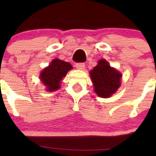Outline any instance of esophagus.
<instances>
[{"label": "esophagus", "instance_id": "obj_1", "mask_svg": "<svg viewBox=\"0 0 156 156\" xmlns=\"http://www.w3.org/2000/svg\"><path fill=\"white\" fill-rule=\"evenodd\" d=\"M76 68L80 70L84 69L85 64L84 63H77V64H76Z\"/></svg>", "mask_w": 156, "mask_h": 156}]
</instances>
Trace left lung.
<instances>
[{
  "label": "left lung",
  "mask_w": 156,
  "mask_h": 156,
  "mask_svg": "<svg viewBox=\"0 0 156 156\" xmlns=\"http://www.w3.org/2000/svg\"><path fill=\"white\" fill-rule=\"evenodd\" d=\"M95 93L101 98H109L120 87L122 74L111 67L105 59L99 60L90 72Z\"/></svg>",
  "instance_id": "left-lung-1"
}]
</instances>
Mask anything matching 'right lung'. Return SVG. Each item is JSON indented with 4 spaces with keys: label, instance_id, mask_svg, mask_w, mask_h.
<instances>
[{
    "label": "right lung",
    "instance_id": "1",
    "mask_svg": "<svg viewBox=\"0 0 156 156\" xmlns=\"http://www.w3.org/2000/svg\"><path fill=\"white\" fill-rule=\"evenodd\" d=\"M73 69L71 64L60 59L55 58L51 64L44 69L40 75V79L48 91H55L60 88V83L67 73Z\"/></svg>",
    "mask_w": 156,
    "mask_h": 156
}]
</instances>
